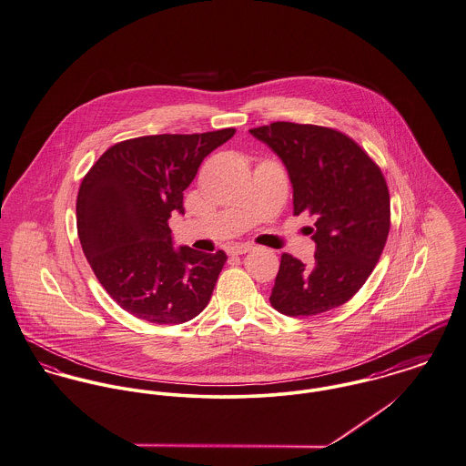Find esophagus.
I'll use <instances>...</instances> for the list:
<instances>
[{
  "mask_svg": "<svg viewBox=\"0 0 466 466\" xmlns=\"http://www.w3.org/2000/svg\"><path fill=\"white\" fill-rule=\"evenodd\" d=\"M253 249L251 244H240V246H233L231 248V254H246Z\"/></svg>",
  "mask_w": 466,
  "mask_h": 466,
  "instance_id": "1",
  "label": "esophagus"
}]
</instances>
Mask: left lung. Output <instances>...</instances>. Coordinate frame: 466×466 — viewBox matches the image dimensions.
Here are the masks:
<instances>
[{
    "label": "left lung",
    "mask_w": 466,
    "mask_h": 466,
    "mask_svg": "<svg viewBox=\"0 0 466 466\" xmlns=\"http://www.w3.org/2000/svg\"><path fill=\"white\" fill-rule=\"evenodd\" d=\"M285 164L294 187V215L313 217L317 244L304 265L283 253L270 304L309 317L347 302L369 279L390 231V194L380 166L339 129L272 123L249 129Z\"/></svg>",
    "instance_id": "left-lung-1"
}]
</instances>
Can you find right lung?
Listing matches in <instances>:
<instances>
[{"label":"right lung","instance_id":"1","mask_svg":"<svg viewBox=\"0 0 466 466\" xmlns=\"http://www.w3.org/2000/svg\"><path fill=\"white\" fill-rule=\"evenodd\" d=\"M235 135H146L108 147L85 174L76 199L78 237L101 287L123 309L153 324L198 317L228 259L187 246L174 249L172 212L205 157Z\"/></svg>","mask_w":466,"mask_h":466}]
</instances>
